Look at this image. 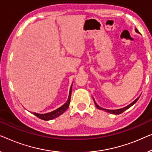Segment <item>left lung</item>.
Masks as SVG:
<instances>
[{"label":"left lung","mask_w":152,"mask_h":152,"mask_svg":"<svg viewBox=\"0 0 152 152\" xmlns=\"http://www.w3.org/2000/svg\"><path fill=\"white\" fill-rule=\"evenodd\" d=\"M135 31L136 32H137V33H138V29H136V28H135ZM140 96L139 97H138L137 98H136V99L134 100V101H133L132 102L131 104H129V105H127V106H126V107H123V108H121V109H118V110H107V109H104V108H102V107H100L99 105H98V104L96 103V101H95V100H94V98H93L94 99V103H95V105L96 106V107L98 108V109H99V110H104V111H105L106 112H108V113H110V114H116V115H118V114H122V113H123V112H125V111L126 110H127L128 108H129L130 107H132V105H133V104H134L136 103V102H137V100H138V98H140Z\"/></svg>","instance_id":"obj_1"}]
</instances>
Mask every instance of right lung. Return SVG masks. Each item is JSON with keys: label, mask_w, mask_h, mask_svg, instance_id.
Instances as JSON below:
<instances>
[{"label": "right lung", "mask_w": 152, "mask_h": 152, "mask_svg": "<svg viewBox=\"0 0 152 152\" xmlns=\"http://www.w3.org/2000/svg\"><path fill=\"white\" fill-rule=\"evenodd\" d=\"M73 84V83H72ZM72 84L71 85L69 89V96H68V99L67 102L65 104H63L61 107H60L59 108L56 109V110L53 111V112L47 113V114H38V113L34 112V114L42 120L44 121H50V120H52L54 118H57L58 116H61V114H63L66 110H67L68 107L69 106L70 103V98H71V94H72Z\"/></svg>", "instance_id": "right-lung-1"}]
</instances>
